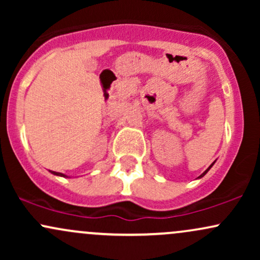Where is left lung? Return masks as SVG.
<instances>
[{"instance_id": "obj_1", "label": "left lung", "mask_w": 260, "mask_h": 260, "mask_svg": "<svg viewBox=\"0 0 260 260\" xmlns=\"http://www.w3.org/2000/svg\"><path fill=\"white\" fill-rule=\"evenodd\" d=\"M214 164H215V162H213V164H211V165H210V166H209V168H208L207 170H205V171H204V172H203V174H202L201 176H199V177H198V178H202V177H203V176H204L205 174H207V172L209 171V170H210V169H211V166H213V165H214Z\"/></svg>"}]
</instances>
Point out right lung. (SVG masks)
Masks as SVG:
<instances>
[{"label":"right lung","instance_id":"obj_1","mask_svg":"<svg viewBox=\"0 0 260 260\" xmlns=\"http://www.w3.org/2000/svg\"><path fill=\"white\" fill-rule=\"evenodd\" d=\"M51 174L56 175V176H61V177H68V176H66L63 174H61V172H55V171H51Z\"/></svg>","mask_w":260,"mask_h":260}]
</instances>
